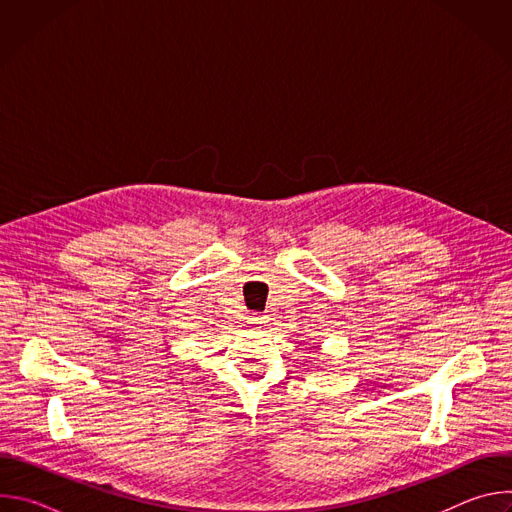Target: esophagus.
<instances>
[{"instance_id":"34e87169","label":"esophagus","mask_w":512,"mask_h":512,"mask_svg":"<svg viewBox=\"0 0 512 512\" xmlns=\"http://www.w3.org/2000/svg\"><path fill=\"white\" fill-rule=\"evenodd\" d=\"M249 324H251V326H255V328H259L261 324H265V318H261V316H257V314H255V316H251V318H249Z\"/></svg>"}]
</instances>
